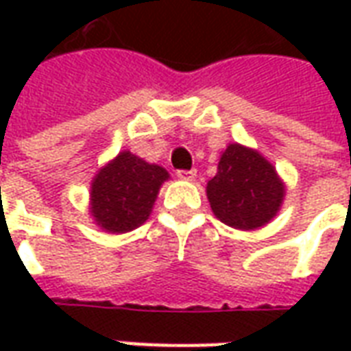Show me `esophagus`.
Wrapping results in <instances>:
<instances>
[{
  "mask_svg": "<svg viewBox=\"0 0 351 351\" xmlns=\"http://www.w3.org/2000/svg\"><path fill=\"white\" fill-rule=\"evenodd\" d=\"M176 176L180 178V180H195V176H197V171L195 169H191V171H178Z\"/></svg>",
  "mask_w": 351,
  "mask_h": 351,
  "instance_id": "obj_1",
  "label": "esophagus"
}]
</instances>
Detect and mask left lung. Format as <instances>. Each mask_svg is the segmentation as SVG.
<instances>
[{"instance_id": "1", "label": "left lung", "mask_w": 351, "mask_h": 351, "mask_svg": "<svg viewBox=\"0 0 351 351\" xmlns=\"http://www.w3.org/2000/svg\"><path fill=\"white\" fill-rule=\"evenodd\" d=\"M206 197L221 223L254 231L280 213L286 184L258 150L231 143L221 152L216 176L206 182Z\"/></svg>"}]
</instances>
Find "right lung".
Instances as JSON below:
<instances>
[{
  "label": "right lung",
  "mask_w": 351,
  "mask_h": 351,
  "mask_svg": "<svg viewBox=\"0 0 351 351\" xmlns=\"http://www.w3.org/2000/svg\"><path fill=\"white\" fill-rule=\"evenodd\" d=\"M169 173L130 150H122L95 173L90 186V216L107 233H128L152 213Z\"/></svg>",
  "instance_id": "obj_1"
}]
</instances>
